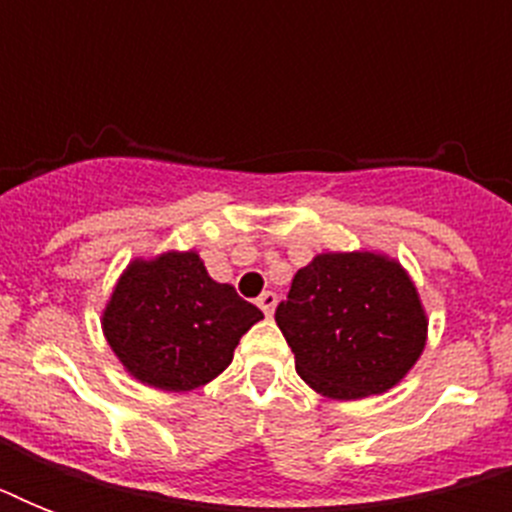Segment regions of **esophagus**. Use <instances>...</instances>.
Returning a JSON list of instances; mask_svg holds the SVG:
<instances>
[{
  "label": "esophagus",
  "instance_id": "obj_1",
  "mask_svg": "<svg viewBox=\"0 0 512 512\" xmlns=\"http://www.w3.org/2000/svg\"><path fill=\"white\" fill-rule=\"evenodd\" d=\"M257 305H260V311H263L265 316H271L273 308H276V295H273V292H263V295L257 297Z\"/></svg>",
  "mask_w": 512,
  "mask_h": 512
}]
</instances>
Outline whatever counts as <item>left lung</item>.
<instances>
[{
    "mask_svg": "<svg viewBox=\"0 0 512 512\" xmlns=\"http://www.w3.org/2000/svg\"><path fill=\"white\" fill-rule=\"evenodd\" d=\"M276 324L297 374L345 401L393 388L420 358L428 329L404 268L372 252H329L300 268Z\"/></svg>",
    "mask_w": 512,
    "mask_h": 512,
    "instance_id": "obj_1",
    "label": "left lung"
}]
</instances>
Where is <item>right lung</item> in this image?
Segmentation results:
<instances>
[{
    "instance_id": "right-lung-1",
    "label": "right lung",
    "mask_w": 512,
    "mask_h": 512,
    "mask_svg": "<svg viewBox=\"0 0 512 512\" xmlns=\"http://www.w3.org/2000/svg\"><path fill=\"white\" fill-rule=\"evenodd\" d=\"M263 319L231 284L209 279L196 252L132 263L103 313L108 345L138 380L191 390L231 364L241 335Z\"/></svg>"
}]
</instances>
